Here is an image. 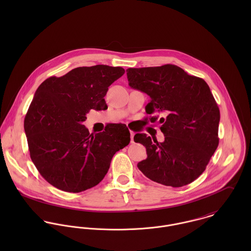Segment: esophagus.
Returning <instances> with one entry per match:
<instances>
[{
    "mask_svg": "<svg viewBox=\"0 0 251 251\" xmlns=\"http://www.w3.org/2000/svg\"><path fill=\"white\" fill-rule=\"evenodd\" d=\"M134 132L132 130H130V138H131V142H133V137H134Z\"/></svg>",
    "mask_w": 251,
    "mask_h": 251,
    "instance_id": "1",
    "label": "esophagus"
}]
</instances>
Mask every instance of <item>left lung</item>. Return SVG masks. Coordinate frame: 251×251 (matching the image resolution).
Wrapping results in <instances>:
<instances>
[{
	"label": "left lung",
	"mask_w": 251,
	"mask_h": 251,
	"mask_svg": "<svg viewBox=\"0 0 251 251\" xmlns=\"http://www.w3.org/2000/svg\"><path fill=\"white\" fill-rule=\"evenodd\" d=\"M128 85L150 97L146 113L159 115L164 141L136 133L148 157L137 166L155 182L180 187L197 179L218 146L219 108L208 84L175 65L127 69Z\"/></svg>",
	"instance_id": "obj_1"
}]
</instances>
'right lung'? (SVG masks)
I'll list each match as a JSON object with an SVG mask.
<instances>
[{"label":"right lung","mask_w":251,"mask_h":251,"mask_svg":"<svg viewBox=\"0 0 251 251\" xmlns=\"http://www.w3.org/2000/svg\"><path fill=\"white\" fill-rule=\"evenodd\" d=\"M124 73L120 67H81L37 88L24 129L32 161L53 186L73 193L94 187L105 177L113 155L130 142L126 125L109 124L96 135L83 125L90 110L107 109L108 87Z\"/></svg>","instance_id":"1"}]
</instances>
